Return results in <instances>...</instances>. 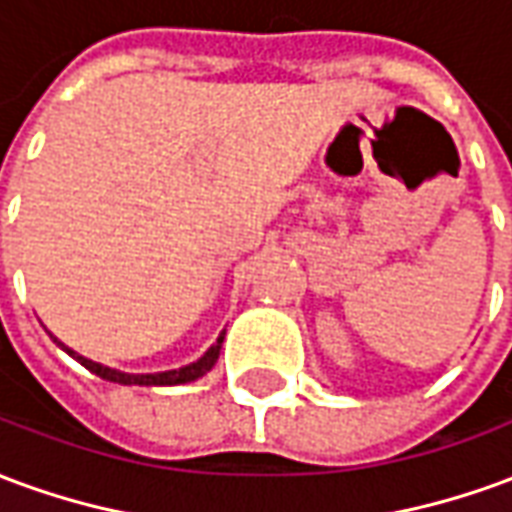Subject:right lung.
I'll return each mask as SVG.
<instances>
[{
	"label": "right lung",
	"instance_id": "obj_1",
	"mask_svg": "<svg viewBox=\"0 0 512 512\" xmlns=\"http://www.w3.org/2000/svg\"><path fill=\"white\" fill-rule=\"evenodd\" d=\"M51 340L60 345L62 351L68 356H73L76 362L82 367H87L90 373L95 376H101L104 381H112V384H126V386H178V384H191V381H197L202 378L213 365H216V359H219V351H222L224 343V332L216 337V343L205 351V354L197 359V362H191L186 367H178V370H164V373H123V370H115V367H106L101 362H93V359H87V356L76 354L73 348H68L65 343H60L54 334H51Z\"/></svg>",
	"mask_w": 512,
	"mask_h": 512
}]
</instances>
